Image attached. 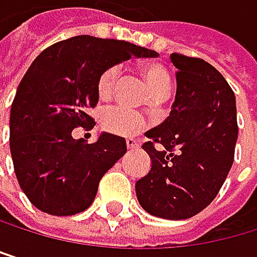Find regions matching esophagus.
Segmentation results:
<instances>
[{"instance_id":"34e87169","label":"esophagus","mask_w":257,"mask_h":257,"mask_svg":"<svg viewBox=\"0 0 257 257\" xmlns=\"http://www.w3.org/2000/svg\"><path fill=\"white\" fill-rule=\"evenodd\" d=\"M126 146L127 150H136V148H139V143L134 139H126Z\"/></svg>"}]
</instances>
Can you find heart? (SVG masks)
Returning <instances> with one entry per match:
<instances>
[{
	"mask_svg": "<svg viewBox=\"0 0 257 257\" xmlns=\"http://www.w3.org/2000/svg\"><path fill=\"white\" fill-rule=\"evenodd\" d=\"M142 75L153 98H162L170 91L171 77H170V72H168L162 64L146 63L142 67ZM117 80H118V69L115 66L107 67L98 78V87H97L98 95L101 98L111 97ZM101 124L106 131L117 134V136H124V137L137 136L145 127V121L142 117L123 109V107L107 109L101 117Z\"/></svg>",
	"mask_w": 257,
	"mask_h": 257,
	"instance_id": "obj_1",
	"label": "heart"
}]
</instances>
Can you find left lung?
Instances as JSON below:
<instances>
[{"label": "left lung", "mask_w": 257, "mask_h": 257, "mask_svg": "<svg viewBox=\"0 0 257 257\" xmlns=\"http://www.w3.org/2000/svg\"><path fill=\"white\" fill-rule=\"evenodd\" d=\"M171 61L177 67L176 98L165 121L146 133L150 142L142 148L151 157V170L136 182V194L146 213L182 220L214 200L231 170L236 97L205 60L173 54Z\"/></svg>", "instance_id": "obj_1"}]
</instances>
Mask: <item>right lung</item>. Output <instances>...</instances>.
<instances>
[{"mask_svg":"<svg viewBox=\"0 0 257 257\" xmlns=\"http://www.w3.org/2000/svg\"><path fill=\"white\" fill-rule=\"evenodd\" d=\"M159 54L127 41L80 35L52 44L24 74L11 107V154L21 190L40 211L72 216L92 205L100 179L126 153L123 137H72L98 103V78L121 60Z\"/></svg>","mask_w":257,"mask_h":257,"instance_id":"1","label":"right lung"}]
</instances>
